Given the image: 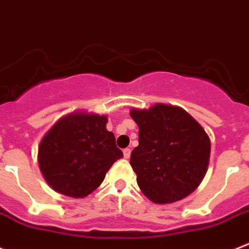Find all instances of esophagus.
<instances>
[{"mask_svg": "<svg viewBox=\"0 0 249 249\" xmlns=\"http://www.w3.org/2000/svg\"><path fill=\"white\" fill-rule=\"evenodd\" d=\"M123 153H124L125 159H129V158H130V154H131L130 149H124V150H123Z\"/></svg>", "mask_w": 249, "mask_h": 249, "instance_id": "34e87169", "label": "esophagus"}]
</instances>
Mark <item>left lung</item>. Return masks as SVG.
Listing matches in <instances>:
<instances>
[{
  "label": "left lung",
  "mask_w": 249,
  "mask_h": 249,
  "mask_svg": "<svg viewBox=\"0 0 249 249\" xmlns=\"http://www.w3.org/2000/svg\"><path fill=\"white\" fill-rule=\"evenodd\" d=\"M139 145L130 164L142 194L157 204H170L192 194L208 170L211 139L184 109L155 104L133 109Z\"/></svg>",
  "instance_id": "1"
}]
</instances>
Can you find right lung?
Here are the masks:
<instances>
[{"mask_svg":"<svg viewBox=\"0 0 249 249\" xmlns=\"http://www.w3.org/2000/svg\"><path fill=\"white\" fill-rule=\"evenodd\" d=\"M107 116L86 110L69 112L50 127L38 145L37 160L47 184L71 198H85L123 158Z\"/></svg>","mask_w":249,"mask_h":249,"instance_id":"add662e5","label":"right lung"}]
</instances>
